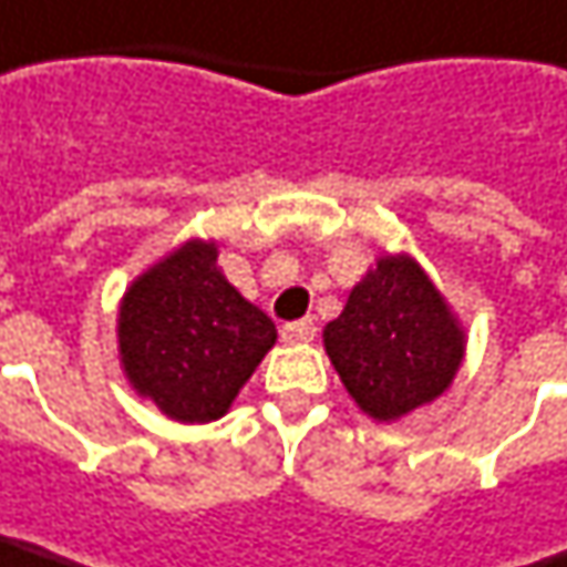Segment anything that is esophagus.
<instances>
[{
  "instance_id": "obj_1",
  "label": "esophagus",
  "mask_w": 567,
  "mask_h": 567,
  "mask_svg": "<svg viewBox=\"0 0 567 567\" xmlns=\"http://www.w3.org/2000/svg\"><path fill=\"white\" fill-rule=\"evenodd\" d=\"M315 321L311 318H301V321H288L282 324V340L285 343H301V340H311L315 337Z\"/></svg>"
}]
</instances>
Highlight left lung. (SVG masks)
Segmentation results:
<instances>
[{"instance_id":"obj_1","label":"left lung","mask_w":567,"mask_h":567,"mask_svg":"<svg viewBox=\"0 0 567 567\" xmlns=\"http://www.w3.org/2000/svg\"><path fill=\"white\" fill-rule=\"evenodd\" d=\"M328 357L357 405L392 422L451 386L464 331L409 256H386L324 328Z\"/></svg>"}]
</instances>
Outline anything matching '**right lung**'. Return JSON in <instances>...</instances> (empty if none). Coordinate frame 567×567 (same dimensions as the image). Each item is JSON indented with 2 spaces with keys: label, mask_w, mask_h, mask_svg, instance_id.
Wrapping results in <instances>:
<instances>
[{
  "label": "right lung",
  "mask_w": 567,
  "mask_h": 567,
  "mask_svg": "<svg viewBox=\"0 0 567 567\" xmlns=\"http://www.w3.org/2000/svg\"><path fill=\"white\" fill-rule=\"evenodd\" d=\"M276 324L217 269V246L190 239L145 276L120 308V353L130 383L178 422L220 419Z\"/></svg>",
  "instance_id": "obj_1"
}]
</instances>
